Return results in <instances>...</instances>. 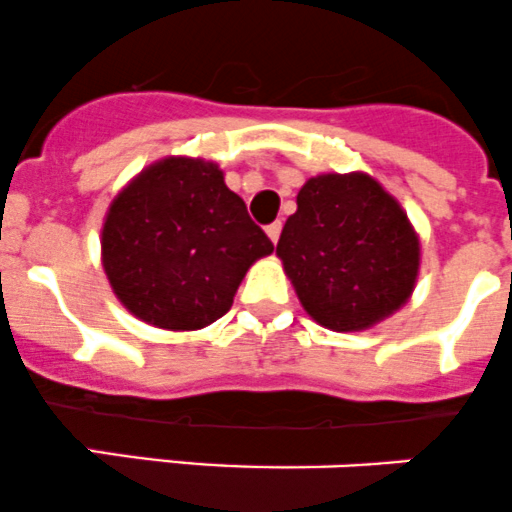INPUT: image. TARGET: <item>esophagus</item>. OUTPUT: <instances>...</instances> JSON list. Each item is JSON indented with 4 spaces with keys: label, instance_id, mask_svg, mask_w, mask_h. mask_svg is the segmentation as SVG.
<instances>
[{
    "label": "esophagus",
    "instance_id": "34e87169",
    "mask_svg": "<svg viewBox=\"0 0 512 512\" xmlns=\"http://www.w3.org/2000/svg\"><path fill=\"white\" fill-rule=\"evenodd\" d=\"M280 232H282L280 222H272V225L267 227V237H270L272 245H277V240H280Z\"/></svg>",
    "mask_w": 512,
    "mask_h": 512
}]
</instances>
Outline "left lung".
Masks as SVG:
<instances>
[{"label":"left lung","mask_w":512,"mask_h":512,"mask_svg":"<svg viewBox=\"0 0 512 512\" xmlns=\"http://www.w3.org/2000/svg\"><path fill=\"white\" fill-rule=\"evenodd\" d=\"M277 257L317 325L360 332L413 297L420 237L375 177L325 172L297 192V212L282 227Z\"/></svg>","instance_id":"1"}]
</instances>
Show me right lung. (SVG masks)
I'll use <instances>...</instances> for the list:
<instances>
[{
	"mask_svg": "<svg viewBox=\"0 0 512 512\" xmlns=\"http://www.w3.org/2000/svg\"><path fill=\"white\" fill-rule=\"evenodd\" d=\"M99 242L117 300L170 332L220 320L247 270L272 252L220 165L190 155L137 172L109 202Z\"/></svg>",
	"mask_w": 512,
	"mask_h": 512,
	"instance_id": "add662e5",
	"label": "right lung"
}]
</instances>
